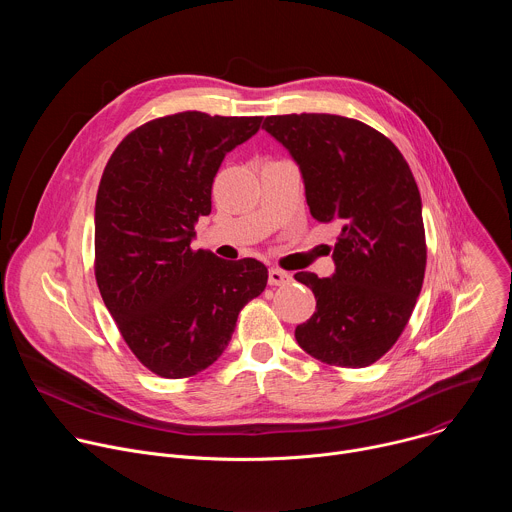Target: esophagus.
<instances>
[{
	"instance_id": "1",
	"label": "esophagus",
	"mask_w": 512,
	"mask_h": 512,
	"mask_svg": "<svg viewBox=\"0 0 512 512\" xmlns=\"http://www.w3.org/2000/svg\"><path fill=\"white\" fill-rule=\"evenodd\" d=\"M289 281V273L279 269V267H271L269 269V285H283Z\"/></svg>"
}]
</instances>
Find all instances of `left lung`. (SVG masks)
<instances>
[{"instance_id": "obj_1", "label": "left lung", "mask_w": 512, "mask_h": 512, "mask_svg": "<svg viewBox=\"0 0 512 512\" xmlns=\"http://www.w3.org/2000/svg\"><path fill=\"white\" fill-rule=\"evenodd\" d=\"M263 129L300 168L310 214L340 227L334 273L294 275L316 298V312L296 328V340L334 367H369L401 336L423 283L415 178L391 139L356 119L273 115Z\"/></svg>"}]
</instances>
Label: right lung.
<instances>
[{
	"label": "right lung",
	"mask_w": 512,
	"mask_h": 512,
	"mask_svg": "<svg viewBox=\"0 0 512 512\" xmlns=\"http://www.w3.org/2000/svg\"><path fill=\"white\" fill-rule=\"evenodd\" d=\"M263 117L186 111L145 123L113 152L95 202V275L131 352L166 379L221 356L241 308L267 285L257 259L192 249L225 156Z\"/></svg>",
	"instance_id": "add662e5"
}]
</instances>
